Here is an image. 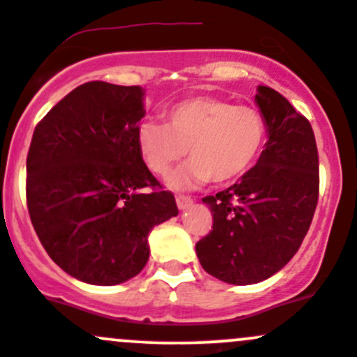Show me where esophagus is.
Here are the masks:
<instances>
[{"instance_id": "34e87169", "label": "esophagus", "mask_w": 357, "mask_h": 357, "mask_svg": "<svg viewBox=\"0 0 357 357\" xmlns=\"http://www.w3.org/2000/svg\"><path fill=\"white\" fill-rule=\"evenodd\" d=\"M176 204H178L179 211H185V208H188L193 204V199H190L186 195H178L176 197Z\"/></svg>"}]
</instances>
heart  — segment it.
<instances>
[{
	"label": "heart",
	"instance_id": "heart-1",
	"mask_svg": "<svg viewBox=\"0 0 357 357\" xmlns=\"http://www.w3.org/2000/svg\"><path fill=\"white\" fill-rule=\"evenodd\" d=\"M165 121L138 128V149L153 174L165 178L188 149L190 160L169 178L174 190L225 185L255 164L266 142V122L254 107L233 105L214 96H190L165 109Z\"/></svg>",
	"mask_w": 357,
	"mask_h": 357
}]
</instances>
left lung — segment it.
<instances>
[{
	"mask_svg": "<svg viewBox=\"0 0 357 357\" xmlns=\"http://www.w3.org/2000/svg\"><path fill=\"white\" fill-rule=\"evenodd\" d=\"M266 122L261 157L238 183L202 199L212 231L195 245L202 268L231 285H252L278 273L301 247L318 204L314 132L285 96L257 86Z\"/></svg>",
	"mask_w": 357,
	"mask_h": 357,
	"instance_id": "obj_1",
	"label": "left lung"
}]
</instances>
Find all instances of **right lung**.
I'll return each instance as SVG.
<instances>
[{"instance_id": "obj_1", "label": "right lung", "mask_w": 357, "mask_h": 357, "mask_svg": "<svg viewBox=\"0 0 357 357\" xmlns=\"http://www.w3.org/2000/svg\"><path fill=\"white\" fill-rule=\"evenodd\" d=\"M145 89L77 86L36 126L27 207L50 257L89 285H119L145 268L153 226L178 215L138 149Z\"/></svg>"}]
</instances>
